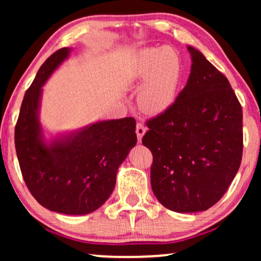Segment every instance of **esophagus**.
Instances as JSON below:
<instances>
[{"instance_id":"1","label":"esophagus","mask_w":261,"mask_h":261,"mask_svg":"<svg viewBox=\"0 0 261 261\" xmlns=\"http://www.w3.org/2000/svg\"><path fill=\"white\" fill-rule=\"evenodd\" d=\"M135 132H137L138 140L141 141L142 140V137H144L145 133H146V127L142 123H138L137 124V129H135Z\"/></svg>"}]
</instances>
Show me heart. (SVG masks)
Wrapping results in <instances>:
<instances>
[{"label": "heart", "instance_id": "1", "mask_svg": "<svg viewBox=\"0 0 261 261\" xmlns=\"http://www.w3.org/2000/svg\"><path fill=\"white\" fill-rule=\"evenodd\" d=\"M184 65L177 49L170 46L140 52L134 80L138 102L148 114H163L176 103L183 83Z\"/></svg>", "mask_w": 261, "mask_h": 261}]
</instances>
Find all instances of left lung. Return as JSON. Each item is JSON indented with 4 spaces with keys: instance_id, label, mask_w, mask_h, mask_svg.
I'll return each mask as SVG.
<instances>
[{
    "instance_id": "obj_1",
    "label": "left lung",
    "mask_w": 261,
    "mask_h": 261,
    "mask_svg": "<svg viewBox=\"0 0 261 261\" xmlns=\"http://www.w3.org/2000/svg\"><path fill=\"white\" fill-rule=\"evenodd\" d=\"M187 85L167 112L147 121L142 144L153 154L151 185L165 208L209 209L224 195L242 158V108L229 82L188 46Z\"/></svg>"
}]
</instances>
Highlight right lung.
I'll return each instance as SVG.
<instances>
[{
	"label": "right lung",
	"instance_id": "right-lung-1",
	"mask_svg": "<svg viewBox=\"0 0 261 261\" xmlns=\"http://www.w3.org/2000/svg\"><path fill=\"white\" fill-rule=\"evenodd\" d=\"M70 47L53 53L24 94L15 126V148L28 190L46 209L85 215L105 204L115 188L116 172L137 144L135 120L123 117L46 138L40 122L42 87Z\"/></svg>",
	"mask_w": 261,
	"mask_h": 261
}]
</instances>
